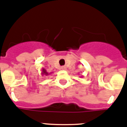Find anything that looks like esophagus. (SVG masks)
Returning a JSON list of instances; mask_svg holds the SVG:
<instances>
[{
	"label": "esophagus",
	"instance_id": "1",
	"mask_svg": "<svg viewBox=\"0 0 127 127\" xmlns=\"http://www.w3.org/2000/svg\"><path fill=\"white\" fill-rule=\"evenodd\" d=\"M61 70H66V67L65 66H62L61 67Z\"/></svg>",
	"mask_w": 127,
	"mask_h": 127
}]
</instances>
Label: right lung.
<instances>
[{"label":"right lung","mask_w":127,"mask_h":127,"mask_svg":"<svg viewBox=\"0 0 127 127\" xmlns=\"http://www.w3.org/2000/svg\"><path fill=\"white\" fill-rule=\"evenodd\" d=\"M52 73V72H51ZM51 73H48L46 71V69H44V68H42V75H46V76H48L49 74H51Z\"/></svg>","instance_id":"right-lung-1"}]
</instances>
